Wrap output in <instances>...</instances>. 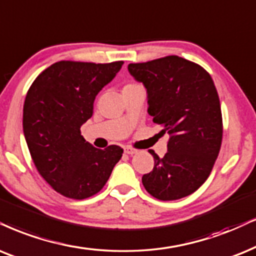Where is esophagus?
Listing matches in <instances>:
<instances>
[{
  "label": "esophagus",
  "mask_w": 256,
  "mask_h": 256,
  "mask_svg": "<svg viewBox=\"0 0 256 256\" xmlns=\"http://www.w3.org/2000/svg\"><path fill=\"white\" fill-rule=\"evenodd\" d=\"M124 152H125V154H137V150H136V148H131V146H125Z\"/></svg>",
  "instance_id": "1"
}]
</instances>
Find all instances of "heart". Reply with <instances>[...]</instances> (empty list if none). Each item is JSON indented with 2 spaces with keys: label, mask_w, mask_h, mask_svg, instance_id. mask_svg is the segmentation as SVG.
<instances>
[{
  "label": "heart",
  "mask_w": 256,
  "mask_h": 256,
  "mask_svg": "<svg viewBox=\"0 0 256 256\" xmlns=\"http://www.w3.org/2000/svg\"><path fill=\"white\" fill-rule=\"evenodd\" d=\"M140 85H138V84L136 82H130V84H126V85L124 86V88L122 90H128V88H134V87H139Z\"/></svg>",
  "instance_id": "b5f03b06"
}]
</instances>
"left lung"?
<instances>
[{
	"label": "left lung",
	"instance_id": "left-lung-1",
	"mask_svg": "<svg viewBox=\"0 0 256 256\" xmlns=\"http://www.w3.org/2000/svg\"><path fill=\"white\" fill-rule=\"evenodd\" d=\"M128 72L148 90V112L169 134L163 158L142 177L146 192L160 200L195 192L212 172L222 143L223 124L218 90L202 66L177 56L130 64Z\"/></svg>",
	"mask_w": 256,
	"mask_h": 256
}]
</instances>
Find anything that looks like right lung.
Wrapping results in <instances>:
<instances>
[{
	"mask_svg": "<svg viewBox=\"0 0 256 256\" xmlns=\"http://www.w3.org/2000/svg\"><path fill=\"white\" fill-rule=\"evenodd\" d=\"M122 64L58 61L29 87L24 105L26 142L42 178L64 197L96 195L122 156L118 145L92 146L80 131L92 117L96 94Z\"/></svg>",
	"mask_w": 256,
	"mask_h": 256,
	"instance_id": "add662e5",
	"label": "right lung"
}]
</instances>
